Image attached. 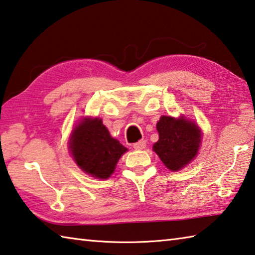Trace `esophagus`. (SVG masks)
Returning a JSON list of instances; mask_svg holds the SVG:
<instances>
[{
	"label": "esophagus",
	"instance_id": "34e87169",
	"mask_svg": "<svg viewBox=\"0 0 255 255\" xmlns=\"http://www.w3.org/2000/svg\"><path fill=\"white\" fill-rule=\"evenodd\" d=\"M132 147H133L134 149H136V150H142V149L146 148V141H144V140L138 141V142H136V143H133Z\"/></svg>",
	"mask_w": 255,
	"mask_h": 255
}]
</instances>
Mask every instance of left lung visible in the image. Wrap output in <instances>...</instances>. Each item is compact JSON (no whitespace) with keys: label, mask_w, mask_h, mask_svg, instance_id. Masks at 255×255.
<instances>
[{"label":"left lung","mask_w":255,"mask_h":255,"mask_svg":"<svg viewBox=\"0 0 255 255\" xmlns=\"http://www.w3.org/2000/svg\"><path fill=\"white\" fill-rule=\"evenodd\" d=\"M157 130L159 140L152 149L169 170H181L198 154L202 132L194 122L183 116H161Z\"/></svg>","instance_id":"left-lung-1"}]
</instances>
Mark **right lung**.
Segmentation results:
<instances>
[{
	"mask_svg": "<svg viewBox=\"0 0 255 255\" xmlns=\"http://www.w3.org/2000/svg\"><path fill=\"white\" fill-rule=\"evenodd\" d=\"M69 151L82 170L98 179L111 177L128 149L114 139L99 118L85 117L71 133Z\"/></svg>",
	"mask_w": 255,
	"mask_h": 255,
	"instance_id": "1",
	"label": "right lung"
}]
</instances>
